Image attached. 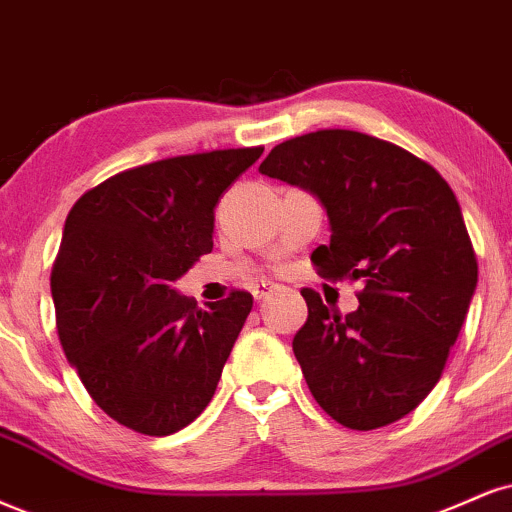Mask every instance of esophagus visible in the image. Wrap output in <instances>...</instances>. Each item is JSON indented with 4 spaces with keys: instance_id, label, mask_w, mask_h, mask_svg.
I'll list each match as a JSON object with an SVG mask.
<instances>
[{
    "instance_id": "1",
    "label": "esophagus",
    "mask_w": 512,
    "mask_h": 512,
    "mask_svg": "<svg viewBox=\"0 0 512 512\" xmlns=\"http://www.w3.org/2000/svg\"><path fill=\"white\" fill-rule=\"evenodd\" d=\"M274 288H276V286H272V283H264V281H262V283H255V286H252V298H255V300H264L269 293L274 291Z\"/></svg>"
}]
</instances>
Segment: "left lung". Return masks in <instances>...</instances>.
Instances as JSON below:
<instances>
[{"label":"left lung","instance_id":"left-lung-1","mask_svg":"<svg viewBox=\"0 0 512 512\" xmlns=\"http://www.w3.org/2000/svg\"><path fill=\"white\" fill-rule=\"evenodd\" d=\"M322 202L331 243L312 252L322 279L360 281V307L329 310L303 288L307 322L293 338L312 396L357 432L412 412L441 379L465 322L477 257L439 171L374 135L324 128L283 140L260 164Z\"/></svg>","mask_w":512,"mask_h":512}]
</instances>
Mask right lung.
<instances>
[{
  "instance_id": "add662e5",
  "label": "right lung",
  "mask_w": 512,
  "mask_h": 512,
  "mask_svg": "<svg viewBox=\"0 0 512 512\" xmlns=\"http://www.w3.org/2000/svg\"><path fill=\"white\" fill-rule=\"evenodd\" d=\"M264 152H195L133 166L85 190L52 267L61 348L114 422L169 436L207 408L252 295L200 310L171 283L212 252L221 193Z\"/></svg>"
}]
</instances>
